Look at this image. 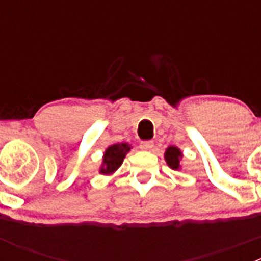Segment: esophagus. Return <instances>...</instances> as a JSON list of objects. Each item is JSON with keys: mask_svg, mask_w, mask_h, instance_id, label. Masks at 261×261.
Here are the masks:
<instances>
[{"mask_svg": "<svg viewBox=\"0 0 261 261\" xmlns=\"http://www.w3.org/2000/svg\"><path fill=\"white\" fill-rule=\"evenodd\" d=\"M152 147H154V143H152L151 140L141 141V143H140V149L144 150V151H150Z\"/></svg>", "mask_w": 261, "mask_h": 261, "instance_id": "obj_1", "label": "esophagus"}]
</instances>
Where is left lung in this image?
I'll return each mask as SVG.
<instances>
[{"label":"left lung","instance_id":"8db88e82","mask_svg":"<svg viewBox=\"0 0 261 261\" xmlns=\"http://www.w3.org/2000/svg\"><path fill=\"white\" fill-rule=\"evenodd\" d=\"M181 156H183V154H181V151L178 149V147L169 146L167 150H165V154H164L165 162H167V164L169 165L172 169L174 170L180 169Z\"/></svg>","mask_w":261,"mask_h":261}]
</instances>
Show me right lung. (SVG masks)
<instances>
[{
    "instance_id": "obj_1",
    "label": "right lung",
    "mask_w": 261,
    "mask_h": 261,
    "mask_svg": "<svg viewBox=\"0 0 261 261\" xmlns=\"http://www.w3.org/2000/svg\"><path fill=\"white\" fill-rule=\"evenodd\" d=\"M130 149L131 145H128L127 143L114 144V145L107 147L103 154V162H102L99 173L106 175L115 173L121 167L126 154L130 151Z\"/></svg>"
}]
</instances>
